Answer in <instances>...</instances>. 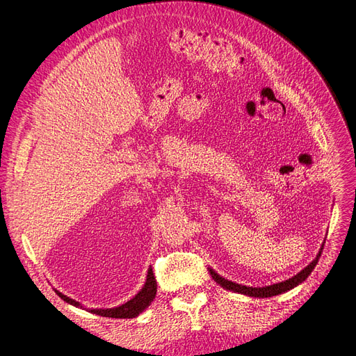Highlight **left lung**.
Listing matches in <instances>:
<instances>
[{"mask_svg":"<svg viewBox=\"0 0 356 356\" xmlns=\"http://www.w3.org/2000/svg\"><path fill=\"white\" fill-rule=\"evenodd\" d=\"M324 243H325V242H324ZM324 243H322L321 251L318 252L315 260L312 261L307 267H305L303 270L298 272L296 276L286 279V281H284V282H277V284L268 285V286H261V288L257 286V288H255V286H246V285H241V284L232 282V281H229V279H225V277L220 276L215 270H212L211 267H209V273H211V276H212V279H213L215 282H217L218 285H221L224 289L233 291V293H239V294H245V296H250V297H258V298L273 297V296H277V294L286 293V291L293 289L294 286H297V285H300L303 281H306L307 276L312 273V270H314L315 266L318 264L321 252H322V250H324Z\"/></svg>","mask_w":356,"mask_h":356,"instance_id":"left-lung-1","label":"left lung"}]
</instances>
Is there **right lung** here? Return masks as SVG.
<instances>
[{
  "mask_svg": "<svg viewBox=\"0 0 356 356\" xmlns=\"http://www.w3.org/2000/svg\"><path fill=\"white\" fill-rule=\"evenodd\" d=\"M156 291H157V282H156V277H154V273H153V268L149 267L143 289L139 291V293L134 298L126 301L124 305L113 307V309H89V312H92V314H95V315L105 316V318H136L139 314H143V312L149 305H152V301L156 297ZM56 294L63 301H67V303H70L75 307L84 309L79 303V301H75V300H72L67 296H63L62 293H59V291H56Z\"/></svg>",
  "mask_w": 356,
  "mask_h": 356,
  "instance_id": "1",
  "label": "right lung"
}]
</instances>
